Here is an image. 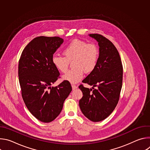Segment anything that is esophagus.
I'll return each instance as SVG.
<instances>
[{"mask_svg":"<svg viewBox=\"0 0 150 150\" xmlns=\"http://www.w3.org/2000/svg\"><path fill=\"white\" fill-rule=\"evenodd\" d=\"M72 90H74L76 89V88H78V87H77V86H76L75 85H72Z\"/></svg>","mask_w":150,"mask_h":150,"instance_id":"esophagus-1","label":"esophagus"}]
</instances>
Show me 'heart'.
<instances>
[{
  "instance_id": "heart-1",
  "label": "heart",
  "mask_w": 150,
  "mask_h": 150,
  "mask_svg": "<svg viewBox=\"0 0 150 150\" xmlns=\"http://www.w3.org/2000/svg\"><path fill=\"white\" fill-rule=\"evenodd\" d=\"M64 57L54 55L52 63L59 72L65 73L67 71L69 62L72 61L73 69L62 76V79L72 83H75L81 80L84 71L86 72L93 71L96 67L99 51L94 44H88L80 40H74L63 49Z\"/></svg>"
}]
</instances>
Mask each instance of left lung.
Masks as SVG:
<instances>
[{"label":"left lung","instance_id":"1","mask_svg":"<svg viewBox=\"0 0 150 150\" xmlns=\"http://www.w3.org/2000/svg\"><path fill=\"white\" fill-rule=\"evenodd\" d=\"M89 36L98 42L99 57L95 69L82 81L93 87L79 86L83 94L79 105L83 115L96 122L108 117L117 104L122 86L123 67L119 53L110 40L98 34Z\"/></svg>","mask_w":150,"mask_h":150}]
</instances>
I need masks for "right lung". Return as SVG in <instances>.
Segmentation results:
<instances>
[{
	"label": "right lung",
	"instance_id": "1",
	"mask_svg": "<svg viewBox=\"0 0 150 150\" xmlns=\"http://www.w3.org/2000/svg\"><path fill=\"white\" fill-rule=\"evenodd\" d=\"M63 42L59 37H36L24 48L19 61L18 76L23 100L30 113L42 122L49 123L59 116L72 91L67 81L51 88L60 75L52 58Z\"/></svg>",
	"mask_w": 150,
	"mask_h": 150
}]
</instances>
